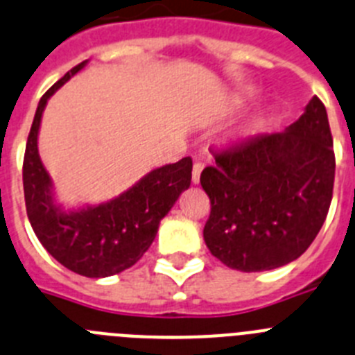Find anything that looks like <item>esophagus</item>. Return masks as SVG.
<instances>
[{
    "label": "esophagus",
    "mask_w": 355,
    "mask_h": 355,
    "mask_svg": "<svg viewBox=\"0 0 355 355\" xmlns=\"http://www.w3.org/2000/svg\"><path fill=\"white\" fill-rule=\"evenodd\" d=\"M201 171H203V164H201V162H194V166H193V184H200Z\"/></svg>",
    "instance_id": "esophagus-1"
}]
</instances>
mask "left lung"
<instances>
[{"label":"left lung","mask_w":355,"mask_h":355,"mask_svg":"<svg viewBox=\"0 0 355 355\" xmlns=\"http://www.w3.org/2000/svg\"><path fill=\"white\" fill-rule=\"evenodd\" d=\"M327 111L313 97L283 132L258 134L201 171L210 198L207 248L230 269L261 272L297 260L327 217L334 184Z\"/></svg>","instance_id":"1"}]
</instances>
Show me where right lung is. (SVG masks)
Listing matches in <instances>:
<instances>
[{
  "label": "right lung",
  "mask_w": 355,
  "mask_h": 355,
  "mask_svg": "<svg viewBox=\"0 0 355 355\" xmlns=\"http://www.w3.org/2000/svg\"><path fill=\"white\" fill-rule=\"evenodd\" d=\"M88 60L67 72L40 98L22 164L28 219L47 253L63 267L86 277L123 272L145 254L161 219L191 185L193 161L155 168L132 187L98 205L65 209L56 200L53 178L38 155V130L47 101L83 70Z\"/></svg>",
  "instance_id": "obj_1"
}]
</instances>
